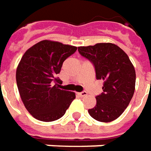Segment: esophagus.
<instances>
[{"label":"esophagus","instance_id":"esophagus-1","mask_svg":"<svg viewBox=\"0 0 151 151\" xmlns=\"http://www.w3.org/2000/svg\"><path fill=\"white\" fill-rule=\"evenodd\" d=\"M78 94L81 96V97H84V96H86L88 93H87V92L86 91H82V92H80V93H78Z\"/></svg>","mask_w":151,"mask_h":151}]
</instances>
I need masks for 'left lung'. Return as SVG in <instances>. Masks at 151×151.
Listing matches in <instances>:
<instances>
[{
	"label": "left lung",
	"instance_id": "obj_1",
	"mask_svg": "<svg viewBox=\"0 0 151 151\" xmlns=\"http://www.w3.org/2000/svg\"><path fill=\"white\" fill-rule=\"evenodd\" d=\"M78 52L93 64L96 79L104 81L103 92L96 96V105L88 110L89 115L103 122L117 119L135 91L136 71L128 56L113 43L79 47Z\"/></svg>",
	"mask_w": 151,
	"mask_h": 151
}]
</instances>
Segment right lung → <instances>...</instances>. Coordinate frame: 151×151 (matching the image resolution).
Returning <instances> with one entry per match:
<instances>
[{
    "label": "right lung",
    "mask_w": 151,
    "mask_h": 151,
    "mask_svg": "<svg viewBox=\"0 0 151 151\" xmlns=\"http://www.w3.org/2000/svg\"><path fill=\"white\" fill-rule=\"evenodd\" d=\"M76 47L43 40L28 49L16 70V83L29 113L42 122L58 120L76 98L73 92L59 89L57 77L62 64Z\"/></svg>",
    "instance_id": "add662e5"
}]
</instances>
